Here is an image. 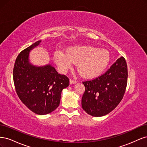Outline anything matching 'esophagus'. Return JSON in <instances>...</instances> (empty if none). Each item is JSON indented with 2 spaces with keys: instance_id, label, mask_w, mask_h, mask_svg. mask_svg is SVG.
<instances>
[{
  "instance_id": "1",
  "label": "esophagus",
  "mask_w": 147,
  "mask_h": 147,
  "mask_svg": "<svg viewBox=\"0 0 147 147\" xmlns=\"http://www.w3.org/2000/svg\"><path fill=\"white\" fill-rule=\"evenodd\" d=\"M77 82L76 80H75L73 79H70V84H74Z\"/></svg>"
}]
</instances>
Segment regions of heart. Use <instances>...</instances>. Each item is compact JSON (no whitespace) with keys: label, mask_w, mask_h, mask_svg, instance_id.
<instances>
[{"label":"heart","mask_w":147,"mask_h":147,"mask_svg":"<svg viewBox=\"0 0 147 147\" xmlns=\"http://www.w3.org/2000/svg\"><path fill=\"white\" fill-rule=\"evenodd\" d=\"M55 63L61 72H65L74 63L84 77L92 78L100 74L110 61L107 51L90 45H79L69 48L65 53L56 51L54 55Z\"/></svg>","instance_id":"1"}]
</instances>
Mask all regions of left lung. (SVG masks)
Here are the masks:
<instances>
[{"mask_svg":"<svg viewBox=\"0 0 147 147\" xmlns=\"http://www.w3.org/2000/svg\"><path fill=\"white\" fill-rule=\"evenodd\" d=\"M127 67L121 56L100 76L83 82L85 91L82 106L93 117H102L117 107L122 100L127 83Z\"/></svg>","mask_w":147,"mask_h":147,"instance_id":"obj_1","label":"left lung"}]
</instances>
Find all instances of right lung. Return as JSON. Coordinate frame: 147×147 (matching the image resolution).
I'll return each instance as SVG.
<instances>
[{
  "label": "right lung",
  "mask_w": 147,
  "mask_h": 147,
  "mask_svg": "<svg viewBox=\"0 0 147 147\" xmlns=\"http://www.w3.org/2000/svg\"><path fill=\"white\" fill-rule=\"evenodd\" d=\"M41 40L33 43L17 56L13 70L15 90L21 102L34 113L48 114L59 105L61 94L69 85V79L57 73L50 65L33 66L29 63L30 50Z\"/></svg>",
  "instance_id": "1"
}]
</instances>
